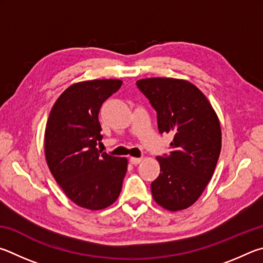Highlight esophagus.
I'll return each instance as SVG.
<instances>
[{"label": "esophagus", "instance_id": "34e87169", "mask_svg": "<svg viewBox=\"0 0 263 263\" xmlns=\"http://www.w3.org/2000/svg\"><path fill=\"white\" fill-rule=\"evenodd\" d=\"M130 163L133 164V165H137V164H140L141 162H142V158H137V157H130Z\"/></svg>", "mask_w": 263, "mask_h": 263}]
</instances>
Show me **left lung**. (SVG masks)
<instances>
[{"label":"left lung","instance_id":"left-lung-1","mask_svg":"<svg viewBox=\"0 0 263 263\" xmlns=\"http://www.w3.org/2000/svg\"><path fill=\"white\" fill-rule=\"evenodd\" d=\"M157 112L158 130L174 134L168 156H158L154 200L170 211L194 204L213 177L222 148L217 114L206 97L185 80L165 77L136 82Z\"/></svg>","mask_w":263,"mask_h":263}]
</instances>
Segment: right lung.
I'll list each match as a JSON object with an SVG mask.
<instances>
[{
	"instance_id": "obj_1",
	"label": "right lung",
	"mask_w": 263,
	"mask_h": 263,
	"mask_svg": "<svg viewBox=\"0 0 263 263\" xmlns=\"http://www.w3.org/2000/svg\"><path fill=\"white\" fill-rule=\"evenodd\" d=\"M122 85L120 80L75 83L55 101L46 123L45 157L53 177L73 203L90 210L113 204L128 160L97 149L99 109Z\"/></svg>"
}]
</instances>
